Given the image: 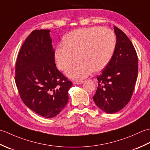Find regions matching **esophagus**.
<instances>
[{"instance_id": "34e87169", "label": "esophagus", "mask_w": 150, "mask_h": 150, "mask_svg": "<svg viewBox=\"0 0 150 150\" xmlns=\"http://www.w3.org/2000/svg\"><path fill=\"white\" fill-rule=\"evenodd\" d=\"M73 83H74L75 84L79 85V84H81L83 83V81H73Z\"/></svg>"}]
</instances>
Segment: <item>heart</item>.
I'll list each match as a JSON object with an SVG mask.
<instances>
[{
    "label": "heart",
    "instance_id": "obj_1",
    "mask_svg": "<svg viewBox=\"0 0 150 150\" xmlns=\"http://www.w3.org/2000/svg\"><path fill=\"white\" fill-rule=\"evenodd\" d=\"M55 50L57 66L65 70L79 58L80 60L66 70L72 79H84L93 72L100 71L110 63L116 47V37L108 28H80L68 33Z\"/></svg>",
    "mask_w": 150,
    "mask_h": 150
}]
</instances>
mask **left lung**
I'll use <instances>...</instances> for the list:
<instances>
[{
  "label": "left lung",
  "mask_w": 150,
  "mask_h": 150,
  "mask_svg": "<svg viewBox=\"0 0 150 150\" xmlns=\"http://www.w3.org/2000/svg\"><path fill=\"white\" fill-rule=\"evenodd\" d=\"M116 47L110 63L97 76L98 87L93 97L95 104L107 113L122 110L132 96L138 75V58L126 35L114 26Z\"/></svg>",
  "instance_id": "8db88e82"
}]
</instances>
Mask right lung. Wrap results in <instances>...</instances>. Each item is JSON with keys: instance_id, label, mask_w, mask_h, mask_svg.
<instances>
[{"instance_id": "1", "label": "right lung", "mask_w": 150, "mask_h": 150, "mask_svg": "<svg viewBox=\"0 0 150 150\" xmlns=\"http://www.w3.org/2000/svg\"><path fill=\"white\" fill-rule=\"evenodd\" d=\"M50 30H34L22 44L15 65V83L25 105L52 118L68 101L72 82L57 69Z\"/></svg>"}]
</instances>
